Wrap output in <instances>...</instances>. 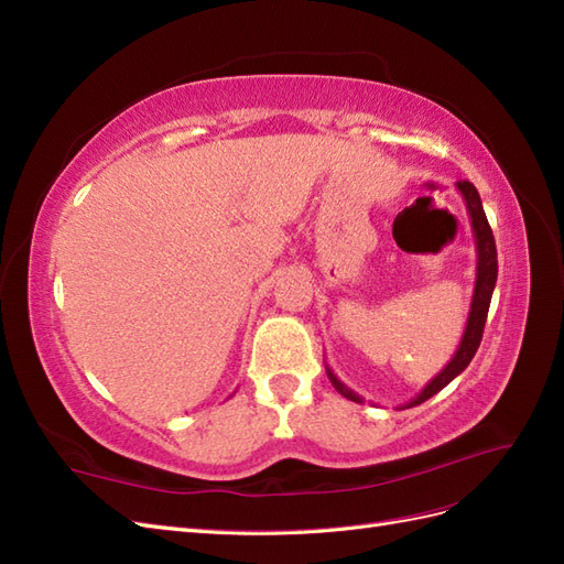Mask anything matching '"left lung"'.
I'll return each instance as SVG.
<instances>
[{
  "instance_id": "left-lung-1",
  "label": "left lung",
  "mask_w": 564,
  "mask_h": 564,
  "mask_svg": "<svg viewBox=\"0 0 564 564\" xmlns=\"http://www.w3.org/2000/svg\"><path fill=\"white\" fill-rule=\"evenodd\" d=\"M456 187H458L460 197L466 199V209H468V216H470V228H473V237H475V251H477L475 289H473L470 313H468L464 336H460V344H458L452 360L447 362V367L442 369L437 377L429 386H425L414 400H409L402 409L416 406V404L425 402L429 398H433L435 392H440L447 383H452L458 377V373L470 365L473 355L477 352V348H480L485 322H487V313H489V303H491V294H494V286H497V272H499L497 245H494V235H491L489 220H487L485 209H482V199H480V195H477L475 185L468 183V181H458ZM327 377H329L332 386L340 392V395L352 400V402H362V398L357 395L355 390H350L344 381L336 377V373L332 371V367H327Z\"/></svg>"
}]
</instances>
